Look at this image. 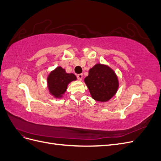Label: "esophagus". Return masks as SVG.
I'll use <instances>...</instances> for the list:
<instances>
[{"instance_id":"esophagus-1","label":"esophagus","mask_w":161,"mask_h":161,"mask_svg":"<svg viewBox=\"0 0 161 161\" xmlns=\"http://www.w3.org/2000/svg\"><path fill=\"white\" fill-rule=\"evenodd\" d=\"M77 78H78V79H79V80H82V74L78 75H77Z\"/></svg>"}]
</instances>
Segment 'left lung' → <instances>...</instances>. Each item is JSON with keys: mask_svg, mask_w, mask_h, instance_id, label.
Here are the masks:
<instances>
[{"mask_svg": "<svg viewBox=\"0 0 161 161\" xmlns=\"http://www.w3.org/2000/svg\"><path fill=\"white\" fill-rule=\"evenodd\" d=\"M91 97L99 102H107L114 97L119 88L118 77L115 71L104 64H96L85 78Z\"/></svg>", "mask_w": 161, "mask_h": 161, "instance_id": "1", "label": "left lung"}]
</instances>
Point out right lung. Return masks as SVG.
<instances>
[{"label": "right lung", "mask_w": 161, "mask_h": 161, "mask_svg": "<svg viewBox=\"0 0 161 161\" xmlns=\"http://www.w3.org/2000/svg\"><path fill=\"white\" fill-rule=\"evenodd\" d=\"M77 80L72 73H67L61 66L52 70L47 77V89L50 94L54 98L61 99L66 91L70 82Z\"/></svg>", "instance_id": "obj_1"}]
</instances>
